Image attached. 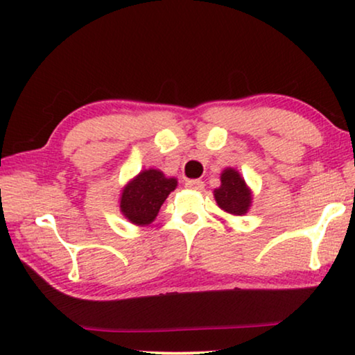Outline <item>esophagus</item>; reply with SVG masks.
<instances>
[{"instance_id": "1", "label": "esophagus", "mask_w": 355, "mask_h": 355, "mask_svg": "<svg viewBox=\"0 0 355 355\" xmlns=\"http://www.w3.org/2000/svg\"><path fill=\"white\" fill-rule=\"evenodd\" d=\"M184 187L194 189V191H200V189L204 188V182L202 180H187V182H184Z\"/></svg>"}]
</instances>
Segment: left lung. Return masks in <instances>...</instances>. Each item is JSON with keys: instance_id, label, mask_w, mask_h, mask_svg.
<instances>
[{"instance_id": "8db88e82", "label": "left lung", "mask_w": 355, "mask_h": 355, "mask_svg": "<svg viewBox=\"0 0 355 355\" xmlns=\"http://www.w3.org/2000/svg\"><path fill=\"white\" fill-rule=\"evenodd\" d=\"M216 204L232 215H244L250 207V191L245 182L234 168H226L221 173V187L215 189Z\"/></svg>"}]
</instances>
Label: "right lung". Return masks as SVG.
Wrapping results in <instances>:
<instances>
[{"label": "right lung", "mask_w": 355, "mask_h": 355, "mask_svg": "<svg viewBox=\"0 0 355 355\" xmlns=\"http://www.w3.org/2000/svg\"><path fill=\"white\" fill-rule=\"evenodd\" d=\"M177 187L175 178L150 168L127 184L121 198V211L135 225H148L156 218L164 200Z\"/></svg>", "instance_id": "right-lung-1"}]
</instances>
